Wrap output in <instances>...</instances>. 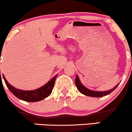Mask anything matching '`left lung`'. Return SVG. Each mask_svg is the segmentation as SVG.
Returning <instances> with one entry per match:
<instances>
[{
	"label": "left lung",
	"instance_id": "left-lung-1",
	"mask_svg": "<svg viewBox=\"0 0 132 132\" xmlns=\"http://www.w3.org/2000/svg\"><path fill=\"white\" fill-rule=\"evenodd\" d=\"M75 84L78 90L80 92H81L82 94L87 95V96L93 97H101L105 96V95L109 94L111 93L113 90H114L115 89L117 88V87L119 84H118L117 85L115 86L113 89H110V90H107V91H95V90H92L86 88L85 86H83V84H82L81 81H80L78 75H76V77Z\"/></svg>",
	"mask_w": 132,
	"mask_h": 132
}]
</instances>
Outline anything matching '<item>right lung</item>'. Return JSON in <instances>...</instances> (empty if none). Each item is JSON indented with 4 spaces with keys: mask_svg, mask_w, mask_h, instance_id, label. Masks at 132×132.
I'll list each match as a JSON object with an SVG mask.
<instances>
[{
    "mask_svg": "<svg viewBox=\"0 0 132 132\" xmlns=\"http://www.w3.org/2000/svg\"><path fill=\"white\" fill-rule=\"evenodd\" d=\"M57 76V75L54 76L50 81H48L46 84H45L42 87L32 90H23L16 89L15 87H14L13 86H11L9 84L4 75H3V78L5 81V84L7 85L8 89L15 96L19 98V99L22 100V101H25L26 102H33L42 101V100L45 99L51 94L53 89L54 82H55V80Z\"/></svg>",
    "mask_w": 132,
    "mask_h": 132,
    "instance_id": "1",
    "label": "right lung"
}]
</instances>
